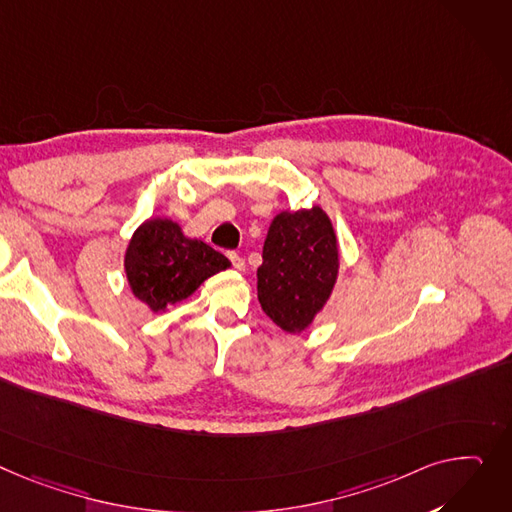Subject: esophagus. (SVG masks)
<instances>
[{
	"label": "esophagus",
	"mask_w": 512,
	"mask_h": 512,
	"mask_svg": "<svg viewBox=\"0 0 512 512\" xmlns=\"http://www.w3.org/2000/svg\"><path fill=\"white\" fill-rule=\"evenodd\" d=\"M228 259L232 261V267H234L236 271H243V269H245V261H243V257L238 255V253L230 251V253H228Z\"/></svg>",
	"instance_id": "1"
}]
</instances>
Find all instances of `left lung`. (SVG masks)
I'll use <instances>...</instances> for the list:
<instances>
[{
  "mask_svg": "<svg viewBox=\"0 0 512 512\" xmlns=\"http://www.w3.org/2000/svg\"><path fill=\"white\" fill-rule=\"evenodd\" d=\"M337 276V234L321 206L286 210L271 220L257 269V298L280 329H309L331 298Z\"/></svg>",
  "mask_w": 512,
  "mask_h": 512,
  "instance_id": "obj_1",
  "label": "left lung"
}]
</instances>
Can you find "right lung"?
Listing matches in <instances>:
<instances>
[{"label":"right lung","instance_id":"1","mask_svg":"<svg viewBox=\"0 0 512 512\" xmlns=\"http://www.w3.org/2000/svg\"><path fill=\"white\" fill-rule=\"evenodd\" d=\"M125 278L133 296L158 315L189 298L230 261L199 238L183 232L170 218H148L133 230L123 255Z\"/></svg>","mask_w":512,"mask_h":512}]
</instances>
